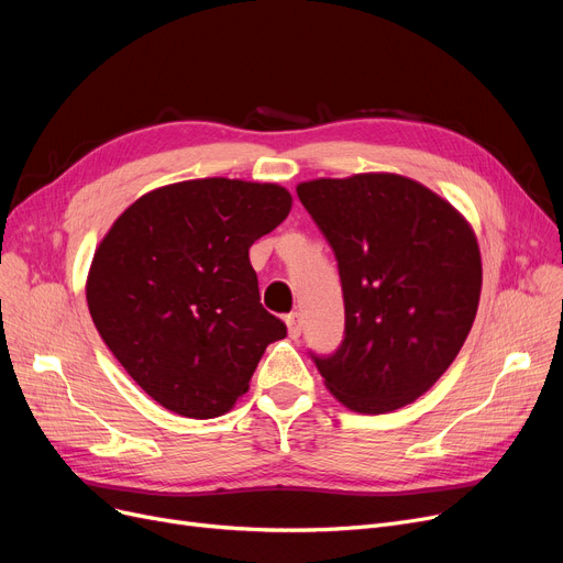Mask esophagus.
Masks as SVG:
<instances>
[{
	"instance_id": "obj_1",
	"label": "esophagus",
	"mask_w": 563,
	"mask_h": 563,
	"mask_svg": "<svg viewBox=\"0 0 563 563\" xmlns=\"http://www.w3.org/2000/svg\"><path fill=\"white\" fill-rule=\"evenodd\" d=\"M287 329H289V338L291 340H299L301 338V314L299 312H291L287 317Z\"/></svg>"
}]
</instances>
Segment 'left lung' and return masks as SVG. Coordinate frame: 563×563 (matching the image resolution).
Listing matches in <instances>:
<instances>
[{
	"mask_svg": "<svg viewBox=\"0 0 563 563\" xmlns=\"http://www.w3.org/2000/svg\"><path fill=\"white\" fill-rule=\"evenodd\" d=\"M297 194L335 253L344 297L340 346L310 351L327 388L367 416L416 401L475 321V232L448 200L393 173L321 177Z\"/></svg>",
	"mask_w": 563,
	"mask_h": 563,
	"instance_id": "obj_1",
	"label": "left lung"
}]
</instances>
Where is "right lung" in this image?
Returning a JSON list of instances; mask_svg holds the SVG:
<instances>
[{
  "instance_id": "add662e5",
  "label": "right lung",
  "mask_w": 563,
  "mask_h": 563,
  "mask_svg": "<svg viewBox=\"0 0 563 563\" xmlns=\"http://www.w3.org/2000/svg\"><path fill=\"white\" fill-rule=\"evenodd\" d=\"M289 207L278 185L177 183L130 205L96 251L86 283L96 329L136 386L177 416H223L264 349L287 335L260 303L249 249Z\"/></svg>"
}]
</instances>
